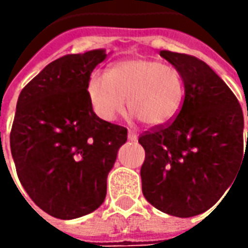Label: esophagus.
I'll return each instance as SVG.
<instances>
[{
	"mask_svg": "<svg viewBox=\"0 0 248 248\" xmlns=\"http://www.w3.org/2000/svg\"><path fill=\"white\" fill-rule=\"evenodd\" d=\"M128 139L129 140H132V142H135V140H138V137H137V134H135V132L128 131Z\"/></svg>",
	"mask_w": 248,
	"mask_h": 248,
	"instance_id": "obj_1",
	"label": "esophagus"
}]
</instances>
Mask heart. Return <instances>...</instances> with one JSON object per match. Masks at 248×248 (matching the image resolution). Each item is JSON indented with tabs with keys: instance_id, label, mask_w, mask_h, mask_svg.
Segmentation results:
<instances>
[{
	"instance_id": "b5f03b06",
	"label": "heart",
	"mask_w": 248,
	"mask_h": 248,
	"mask_svg": "<svg viewBox=\"0 0 248 248\" xmlns=\"http://www.w3.org/2000/svg\"><path fill=\"white\" fill-rule=\"evenodd\" d=\"M184 93L178 70L143 58L116 63L109 74L93 73L88 81L91 105L100 119L113 121L127 105L134 116L150 127L174 119Z\"/></svg>"
}]
</instances>
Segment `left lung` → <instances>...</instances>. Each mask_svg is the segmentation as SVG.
I'll use <instances>...</instances> for the list:
<instances>
[{"label": "left lung", "instance_id": "1", "mask_svg": "<svg viewBox=\"0 0 248 248\" xmlns=\"http://www.w3.org/2000/svg\"><path fill=\"white\" fill-rule=\"evenodd\" d=\"M160 56L181 74L185 98L172 123L139 137L146 153L142 192L160 211L189 218L211 208L232 189L248 155V132L243 152L239 100L207 63L171 51H160Z\"/></svg>", "mask_w": 248, "mask_h": 248}]
</instances>
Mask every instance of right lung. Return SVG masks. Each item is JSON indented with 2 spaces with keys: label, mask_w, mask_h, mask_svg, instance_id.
I'll list each match as a JSON object with an SVG mask.
<instances>
[{
  "label": "right lung",
  "mask_w": 248,
  "mask_h": 248,
  "mask_svg": "<svg viewBox=\"0 0 248 248\" xmlns=\"http://www.w3.org/2000/svg\"><path fill=\"white\" fill-rule=\"evenodd\" d=\"M105 49L64 55L24 87L16 105L11 152L19 181L35 204L59 219L95 211L127 128L99 119L88 96Z\"/></svg>",
  "instance_id": "1"
}]
</instances>
